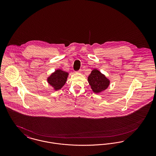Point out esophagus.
Wrapping results in <instances>:
<instances>
[{
    "mask_svg": "<svg viewBox=\"0 0 156 156\" xmlns=\"http://www.w3.org/2000/svg\"><path fill=\"white\" fill-rule=\"evenodd\" d=\"M82 70L81 69H80L79 71H76V73H81Z\"/></svg>",
    "mask_w": 156,
    "mask_h": 156,
    "instance_id": "esophagus-1",
    "label": "esophagus"
}]
</instances>
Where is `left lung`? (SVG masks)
<instances>
[{"label":"left lung","mask_w":156,"mask_h":156,"mask_svg":"<svg viewBox=\"0 0 156 156\" xmlns=\"http://www.w3.org/2000/svg\"><path fill=\"white\" fill-rule=\"evenodd\" d=\"M88 81L92 91L96 94L107 89L110 84L109 80L97 69H94L91 71L88 77Z\"/></svg>","instance_id":"left-lung-1"}]
</instances>
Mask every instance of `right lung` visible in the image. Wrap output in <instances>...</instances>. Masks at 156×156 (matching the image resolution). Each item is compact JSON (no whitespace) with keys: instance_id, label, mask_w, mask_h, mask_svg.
I'll use <instances>...</instances> for the list:
<instances>
[{"instance_id":"obj_1","label":"right lung","mask_w":156,"mask_h":156,"mask_svg":"<svg viewBox=\"0 0 156 156\" xmlns=\"http://www.w3.org/2000/svg\"><path fill=\"white\" fill-rule=\"evenodd\" d=\"M69 74L60 69L55 70L47 78V82L55 90L61 89L66 83Z\"/></svg>"}]
</instances>
